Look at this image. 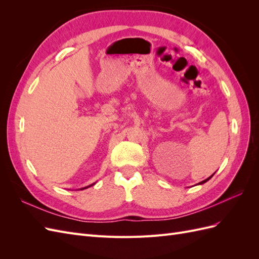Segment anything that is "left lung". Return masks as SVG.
I'll return each mask as SVG.
<instances>
[{"label": "left lung", "instance_id": "1", "mask_svg": "<svg viewBox=\"0 0 259 259\" xmlns=\"http://www.w3.org/2000/svg\"><path fill=\"white\" fill-rule=\"evenodd\" d=\"M214 174H215V173H214ZM214 174H213V175H211V176H209L208 178H206V179H204V180H202V182H201V183H199L198 185H202V184H205V183L207 182V180H209V179H210L211 177H213V176H214Z\"/></svg>", "mask_w": 259, "mask_h": 259}]
</instances>
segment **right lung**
Here are the masks:
<instances>
[{"instance_id": "obj_1", "label": "right lung", "mask_w": 259, "mask_h": 259, "mask_svg": "<svg viewBox=\"0 0 259 259\" xmlns=\"http://www.w3.org/2000/svg\"><path fill=\"white\" fill-rule=\"evenodd\" d=\"M94 184H92V185H90V186H88V187H84V188H82V189L81 190H83V189H86V188H89V187H91V186H93Z\"/></svg>"}]
</instances>
